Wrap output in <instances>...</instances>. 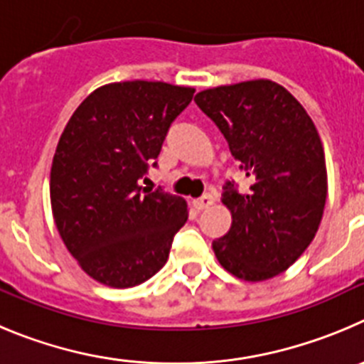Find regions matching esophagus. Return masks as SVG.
I'll use <instances>...</instances> for the list:
<instances>
[{"label":"esophagus","instance_id":"obj_1","mask_svg":"<svg viewBox=\"0 0 364 364\" xmlns=\"http://www.w3.org/2000/svg\"><path fill=\"white\" fill-rule=\"evenodd\" d=\"M214 205V196L210 194H205L203 198L196 199V208L198 210H205V208H208V206Z\"/></svg>","mask_w":364,"mask_h":364}]
</instances>
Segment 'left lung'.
Segmentation results:
<instances>
[{
	"instance_id": "8db88e82",
	"label": "left lung",
	"mask_w": 364,
	"mask_h": 364,
	"mask_svg": "<svg viewBox=\"0 0 364 364\" xmlns=\"http://www.w3.org/2000/svg\"><path fill=\"white\" fill-rule=\"evenodd\" d=\"M214 121L250 190L227 183L232 227L212 243L219 264L245 281H264L299 259L325 210V150L314 121L287 88L270 80L206 88L196 96Z\"/></svg>"
}]
</instances>
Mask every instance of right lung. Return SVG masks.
I'll return each instance as SVG.
<instances>
[{"instance_id":"add662e5","label":"right lung","mask_w":364,"mask_h":364,"mask_svg":"<svg viewBox=\"0 0 364 364\" xmlns=\"http://www.w3.org/2000/svg\"><path fill=\"white\" fill-rule=\"evenodd\" d=\"M194 92L163 81L103 85L68 119L52 159V214L67 250L97 283L136 287L168 259L186 201L139 179L158 165Z\"/></svg>"}]
</instances>
